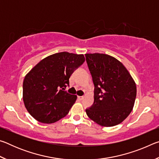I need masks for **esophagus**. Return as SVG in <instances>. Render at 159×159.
<instances>
[{
    "instance_id": "1",
    "label": "esophagus",
    "mask_w": 159,
    "mask_h": 159,
    "mask_svg": "<svg viewBox=\"0 0 159 159\" xmlns=\"http://www.w3.org/2000/svg\"><path fill=\"white\" fill-rule=\"evenodd\" d=\"M83 98H84V97H83V96H79V97H78V98H79L80 100H82V99H83Z\"/></svg>"
}]
</instances>
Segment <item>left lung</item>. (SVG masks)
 Wrapping results in <instances>:
<instances>
[{
  "label": "left lung",
  "instance_id": "obj_1",
  "mask_svg": "<svg viewBox=\"0 0 159 159\" xmlns=\"http://www.w3.org/2000/svg\"><path fill=\"white\" fill-rule=\"evenodd\" d=\"M92 75L94 103L85 110L88 116L104 127L122 123L133 109L136 83L124 65L106 54H85Z\"/></svg>",
  "mask_w": 159,
  "mask_h": 159
}]
</instances>
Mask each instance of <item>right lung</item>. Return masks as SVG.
Wrapping results in <instances>:
<instances>
[{"instance_id":"right-lung-1","label":"right lung","mask_w":159,"mask_h":159,"mask_svg":"<svg viewBox=\"0 0 159 159\" xmlns=\"http://www.w3.org/2000/svg\"><path fill=\"white\" fill-rule=\"evenodd\" d=\"M84 61L82 54L58 52L43 59L26 74L22 98L31 116L43 123H53L68 114L77 95L64 90L74 70Z\"/></svg>"}]
</instances>
